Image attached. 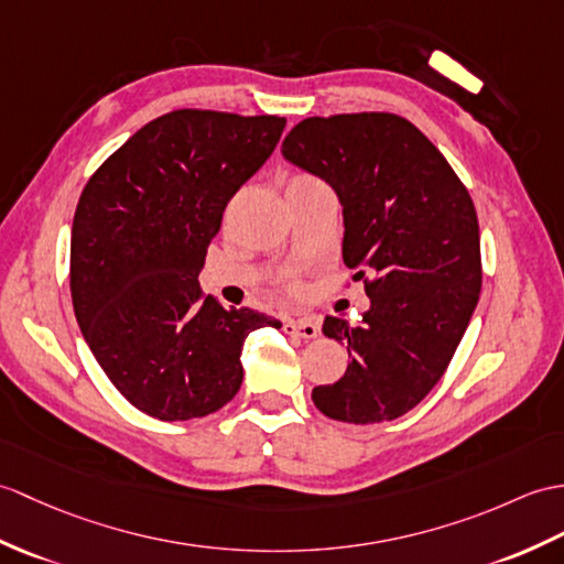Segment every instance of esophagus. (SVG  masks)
Returning <instances> with one entry per match:
<instances>
[{
    "mask_svg": "<svg viewBox=\"0 0 564 564\" xmlns=\"http://www.w3.org/2000/svg\"><path fill=\"white\" fill-rule=\"evenodd\" d=\"M283 332H285V334H293V336H303V338H317L319 324L314 322L312 317L285 319V322H283Z\"/></svg>",
    "mask_w": 564,
    "mask_h": 564,
    "instance_id": "esophagus-1",
    "label": "esophagus"
}]
</instances>
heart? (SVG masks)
Masks as SVG:
<instances>
[{"mask_svg": "<svg viewBox=\"0 0 564 564\" xmlns=\"http://www.w3.org/2000/svg\"><path fill=\"white\" fill-rule=\"evenodd\" d=\"M310 185H324V182H322L319 177L310 175V173H295V175L288 177V182H285V189H293V187H310ZM283 283H285L288 288H291V291H297V288H300L297 279H293V276H285V281H283Z\"/></svg>", "mask_w": 564, "mask_h": 564, "instance_id": "heart-1", "label": "heart"}]
</instances>
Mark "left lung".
<instances>
[{"instance_id":"left-lung-1","label":"left lung","mask_w":564,"mask_h":564,"mask_svg":"<svg viewBox=\"0 0 564 564\" xmlns=\"http://www.w3.org/2000/svg\"><path fill=\"white\" fill-rule=\"evenodd\" d=\"M281 151L338 194L344 264L370 295L362 324L324 319L350 362L312 401L341 423L394 421L440 382L478 305L474 199L435 143L394 112L307 117Z\"/></svg>"}]
</instances>
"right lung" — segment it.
<instances>
[{
    "label": "right lung",
    "instance_id": "obj_1",
    "mask_svg": "<svg viewBox=\"0 0 564 564\" xmlns=\"http://www.w3.org/2000/svg\"><path fill=\"white\" fill-rule=\"evenodd\" d=\"M279 115L173 110L143 124L82 192L69 254L76 322L141 413L189 421L242 384L245 338L281 326L226 310L199 285L223 212L276 149Z\"/></svg>",
    "mask_w": 564,
    "mask_h": 564
}]
</instances>
